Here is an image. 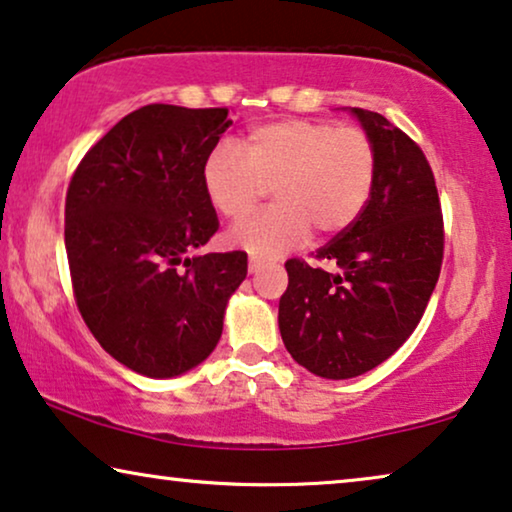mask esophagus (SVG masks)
Masks as SVG:
<instances>
[{
    "label": "esophagus",
    "mask_w": 512,
    "mask_h": 512,
    "mask_svg": "<svg viewBox=\"0 0 512 512\" xmlns=\"http://www.w3.org/2000/svg\"><path fill=\"white\" fill-rule=\"evenodd\" d=\"M263 265H265V261H261V258H256V256L249 258V272H258Z\"/></svg>",
    "instance_id": "obj_1"
}]
</instances>
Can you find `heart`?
Listing matches in <instances>:
<instances>
[{
    "label": "heart",
    "instance_id": "1",
    "mask_svg": "<svg viewBox=\"0 0 512 512\" xmlns=\"http://www.w3.org/2000/svg\"><path fill=\"white\" fill-rule=\"evenodd\" d=\"M375 172V144L366 130L286 118L251 130L244 149L228 139L216 144L202 181L226 219L247 216L275 186L277 205L237 223L228 242L256 256H279L305 242L312 226L321 235L352 226L368 205Z\"/></svg>",
    "mask_w": 512,
    "mask_h": 512
}]
</instances>
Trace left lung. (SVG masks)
I'll list each match as a JSON object with an SVG mask.
<instances>
[{
  "mask_svg": "<svg viewBox=\"0 0 512 512\" xmlns=\"http://www.w3.org/2000/svg\"><path fill=\"white\" fill-rule=\"evenodd\" d=\"M375 144L377 172L359 219L307 265L286 261L279 333L289 354L326 380L387 361L415 331L443 265V212L431 165L401 128L354 107Z\"/></svg>",
  "mask_w": 512,
  "mask_h": 512,
  "instance_id": "obj_1",
  "label": "left lung"
}]
</instances>
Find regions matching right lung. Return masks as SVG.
<instances>
[{
    "instance_id": "right-lung-1",
    "label": "right lung",
    "mask_w": 512,
    "mask_h": 512,
    "mask_svg": "<svg viewBox=\"0 0 512 512\" xmlns=\"http://www.w3.org/2000/svg\"><path fill=\"white\" fill-rule=\"evenodd\" d=\"M233 125L226 107L146 104L76 167L65 200L74 298L95 340L146 377H177L214 352L247 254L191 256L216 230L202 167Z\"/></svg>"
}]
</instances>
